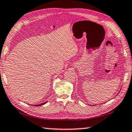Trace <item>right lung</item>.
<instances>
[{"instance_id":"add662e5","label":"right lung","mask_w":132,"mask_h":132,"mask_svg":"<svg viewBox=\"0 0 132 132\" xmlns=\"http://www.w3.org/2000/svg\"><path fill=\"white\" fill-rule=\"evenodd\" d=\"M47 101H46V102H43L42 104H39V105H34V106H39L43 105H44V104H46V103H47Z\"/></svg>"}]
</instances>
